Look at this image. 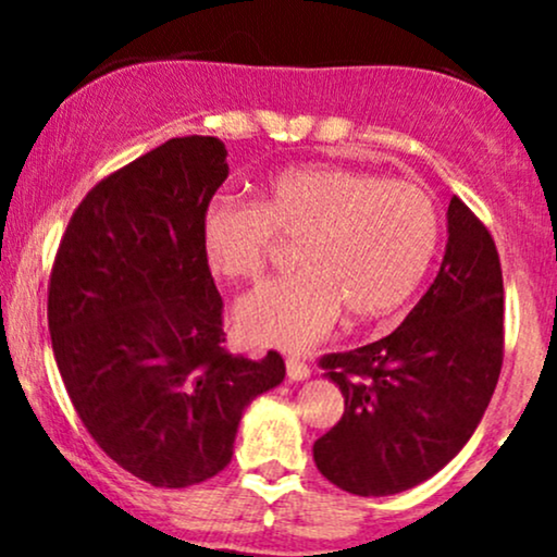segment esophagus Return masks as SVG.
<instances>
[{"mask_svg": "<svg viewBox=\"0 0 557 557\" xmlns=\"http://www.w3.org/2000/svg\"><path fill=\"white\" fill-rule=\"evenodd\" d=\"M285 367H287V376H290V380H296V382L309 380V376H311V367L306 361H300L298 356H287Z\"/></svg>", "mask_w": 557, "mask_h": 557, "instance_id": "34e87169", "label": "esophagus"}]
</instances>
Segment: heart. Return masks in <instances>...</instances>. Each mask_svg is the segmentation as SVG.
I'll return each mask as SVG.
<instances>
[{"label":"heart","instance_id":"obj_1","mask_svg":"<svg viewBox=\"0 0 557 557\" xmlns=\"http://www.w3.org/2000/svg\"><path fill=\"white\" fill-rule=\"evenodd\" d=\"M280 240H298L290 277L238 304L253 345L306 350L350 319L385 317L411 296L440 243V214L424 188L372 172L309 164L277 175L248 203L216 198L201 216V253L216 277L257 280Z\"/></svg>","mask_w":557,"mask_h":557}]
</instances>
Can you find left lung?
I'll return each instance as SVG.
<instances>
[{
	"instance_id": "1",
	"label": "left lung",
	"mask_w": 557,
	"mask_h": 557,
	"mask_svg": "<svg viewBox=\"0 0 557 557\" xmlns=\"http://www.w3.org/2000/svg\"><path fill=\"white\" fill-rule=\"evenodd\" d=\"M341 387V421L317 469L361 497L411 490L469 443L503 367V270L484 222L458 196L430 290L382 341L319 359Z\"/></svg>"
}]
</instances>
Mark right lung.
<instances>
[{
    "label": "right lung",
    "instance_id": "right-lung-1",
    "mask_svg": "<svg viewBox=\"0 0 557 557\" xmlns=\"http://www.w3.org/2000/svg\"><path fill=\"white\" fill-rule=\"evenodd\" d=\"M220 138H170L88 190L49 277V335L78 419L140 482L190 487L233 458L243 408L285 361L233 356L201 216L227 177Z\"/></svg>",
    "mask_w": 557,
    "mask_h": 557
}]
</instances>
